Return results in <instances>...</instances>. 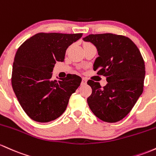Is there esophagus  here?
<instances>
[{"mask_svg": "<svg viewBox=\"0 0 156 156\" xmlns=\"http://www.w3.org/2000/svg\"><path fill=\"white\" fill-rule=\"evenodd\" d=\"M87 83V80L85 78H83V80H82V85H85Z\"/></svg>", "mask_w": 156, "mask_h": 156, "instance_id": "obj_1", "label": "esophagus"}]
</instances>
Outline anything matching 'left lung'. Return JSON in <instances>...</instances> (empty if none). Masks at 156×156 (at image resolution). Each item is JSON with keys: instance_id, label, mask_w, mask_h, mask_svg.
Returning <instances> with one entry per match:
<instances>
[{"instance_id": "obj_1", "label": "left lung", "mask_w": 156, "mask_h": 156, "mask_svg": "<svg viewBox=\"0 0 156 156\" xmlns=\"http://www.w3.org/2000/svg\"><path fill=\"white\" fill-rule=\"evenodd\" d=\"M97 47L99 57L94 71L106 78L107 85L90 80L92 94L87 101L99 119L109 123L122 120L130 113L144 88V61L136 44L118 34H89L83 38Z\"/></svg>"}]
</instances>
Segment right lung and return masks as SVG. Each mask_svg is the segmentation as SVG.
<instances>
[{"mask_svg": "<svg viewBox=\"0 0 156 156\" xmlns=\"http://www.w3.org/2000/svg\"><path fill=\"white\" fill-rule=\"evenodd\" d=\"M80 34L40 32L23 43L13 62L12 85L25 113L37 122H48L59 117L67 108L70 97L80 85L82 78L69 74L52 80L57 62H63L70 45Z\"/></svg>", "mask_w": 156, "mask_h": 156, "instance_id": "add662e5", "label": "right lung"}]
</instances>
